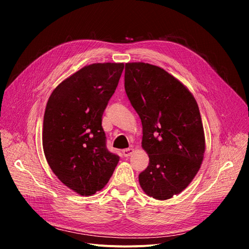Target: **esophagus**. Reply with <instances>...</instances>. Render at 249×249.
<instances>
[{"mask_svg":"<svg viewBox=\"0 0 249 249\" xmlns=\"http://www.w3.org/2000/svg\"><path fill=\"white\" fill-rule=\"evenodd\" d=\"M133 152H134V150L132 148H128V149H124L122 151V153L125 157H128V156H130L133 153Z\"/></svg>","mask_w":249,"mask_h":249,"instance_id":"1","label":"esophagus"}]
</instances>
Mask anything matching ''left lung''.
Wrapping results in <instances>:
<instances>
[{
    "label": "left lung",
    "mask_w": 249,
    "mask_h": 249,
    "mask_svg": "<svg viewBox=\"0 0 249 249\" xmlns=\"http://www.w3.org/2000/svg\"><path fill=\"white\" fill-rule=\"evenodd\" d=\"M124 81L149 155L140 185L149 196L168 199L189 185L203 161L205 133L197 103L177 78L148 63H126Z\"/></svg>",
    "instance_id": "1"
}]
</instances>
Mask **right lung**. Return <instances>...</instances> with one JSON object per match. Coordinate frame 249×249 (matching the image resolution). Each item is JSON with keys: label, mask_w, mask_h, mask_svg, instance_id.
I'll return each mask as SVG.
<instances>
[{"label": "right lung", "mask_w": 249, "mask_h": 249, "mask_svg": "<svg viewBox=\"0 0 249 249\" xmlns=\"http://www.w3.org/2000/svg\"><path fill=\"white\" fill-rule=\"evenodd\" d=\"M123 63H95L53 91L43 118L42 145L53 174L89 196L107 185L120 157L107 149L102 115L115 93Z\"/></svg>", "instance_id": "add662e5"}]
</instances>
